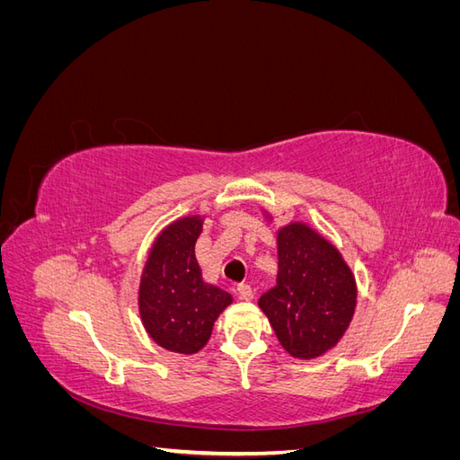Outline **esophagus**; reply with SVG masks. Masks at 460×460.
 Here are the masks:
<instances>
[{"mask_svg":"<svg viewBox=\"0 0 460 460\" xmlns=\"http://www.w3.org/2000/svg\"><path fill=\"white\" fill-rule=\"evenodd\" d=\"M235 291H238V297L240 299H243V301H252L253 299V288L252 286H249V284H242V286H238V289H235Z\"/></svg>","mask_w":460,"mask_h":460,"instance_id":"34e87169","label":"esophagus"}]
</instances>
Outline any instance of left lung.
I'll return each mask as SVG.
<instances>
[{
  "label": "left lung",
  "mask_w": 460,
  "mask_h": 460,
  "mask_svg": "<svg viewBox=\"0 0 460 460\" xmlns=\"http://www.w3.org/2000/svg\"><path fill=\"white\" fill-rule=\"evenodd\" d=\"M355 303V278L336 247L301 222L278 232V280L259 307L289 355L313 358L332 349Z\"/></svg>",
  "instance_id": "obj_1"
}]
</instances>
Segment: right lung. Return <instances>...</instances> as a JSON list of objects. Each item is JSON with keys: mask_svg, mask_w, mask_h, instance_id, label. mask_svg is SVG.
<instances>
[{"mask_svg": "<svg viewBox=\"0 0 460 460\" xmlns=\"http://www.w3.org/2000/svg\"><path fill=\"white\" fill-rule=\"evenodd\" d=\"M203 222L186 217L166 226L151 247L140 284V314L151 340L174 353H198L230 294L203 282L196 242Z\"/></svg>", "mask_w": 460, "mask_h": 460, "instance_id": "right-lung-1", "label": "right lung"}]
</instances>
